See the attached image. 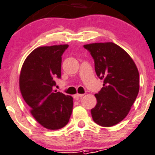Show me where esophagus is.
Masks as SVG:
<instances>
[{
	"label": "esophagus",
	"instance_id": "34e87169",
	"mask_svg": "<svg viewBox=\"0 0 155 155\" xmlns=\"http://www.w3.org/2000/svg\"><path fill=\"white\" fill-rule=\"evenodd\" d=\"M84 96V94H79V93H77V94L74 95V99L75 100H79L80 98H81V97Z\"/></svg>",
	"mask_w": 155,
	"mask_h": 155
}]
</instances>
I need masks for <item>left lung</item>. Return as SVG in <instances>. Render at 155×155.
Instances as JSON below:
<instances>
[{
    "instance_id": "1",
    "label": "left lung",
    "mask_w": 155,
    "mask_h": 155,
    "mask_svg": "<svg viewBox=\"0 0 155 155\" xmlns=\"http://www.w3.org/2000/svg\"><path fill=\"white\" fill-rule=\"evenodd\" d=\"M94 58L95 70L104 80L103 87L95 94L97 105L92 119L104 127L124 120L139 92V72L130 54L113 42H95L84 46Z\"/></svg>"
}]
</instances>
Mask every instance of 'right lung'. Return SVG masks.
Segmentation results:
<instances>
[{
  "label": "right lung",
  "mask_w": 155,
  "mask_h": 155,
  "mask_svg": "<svg viewBox=\"0 0 155 155\" xmlns=\"http://www.w3.org/2000/svg\"><path fill=\"white\" fill-rule=\"evenodd\" d=\"M68 44L39 47L25 58L19 76V87L31 115L47 130L64 127L73 108L71 96L54 90L61 77L62 54Z\"/></svg>",
  "instance_id": "right-lung-1"
}]
</instances>
